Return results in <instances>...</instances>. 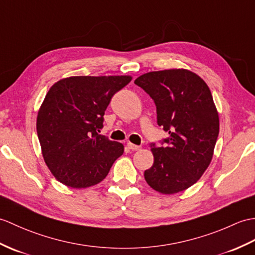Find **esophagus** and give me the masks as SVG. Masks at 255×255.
Returning a JSON list of instances; mask_svg holds the SVG:
<instances>
[{
    "mask_svg": "<svg viewBox=\"0 0 255 255\" xmlns=\"http://www.w3.org/2000/svg\"><path fill=\"white\" fill-rule=\"evenodd\" d=\"M127 146L129 147L130 150H132V151H138V150H140V149H141V146H140V145H135V144L131 143V142H128V143H127Z\"/></svg>",
    "mask_w": 255,
    "mask_h": 255,
    "instance_id": "1",
    "label": "esophagus"
}]
</instances>
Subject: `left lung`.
Here are the masks:
<instances>
[{"label": "left lung", "mask_w": 255, "mask_h": 255, "mask_svg": "<svg viewBox=\"0 0 255 255\" xmlns=\"http://www.w3.org/2000/svg\"><path fill=\"white\" fill-rule=\"evenodd\" d=\"M134 84L154 100L158 126L169 134L164 146L152 144L154 163L144 171V179L162 194L186 190L209 167L220 132L210 88L199 75L183 68L146 73Z\"/></svg>", "instance_id": "left-lung-1"}]
</instances>
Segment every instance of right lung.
Instances as JSON below:
<instances>
[{
	"instance_id": "add662e5",
	"label": "right lung",
	"mask_w": 255,
	"mask_h": 255,
	"mask_svg": "<svg viewBox=\"0 0 255 255\" xmlns=\"http://www.w3.org/2000/svg\"><path fill=\"white\" fill-rule=\"evenodd\" d=\"M131 79L129 75L72 76L47 91L38 112L37 132L46 166L63 185H97L123 155L121 142L99 132L112 97Z\"/></svg>"
}]
</instances>
